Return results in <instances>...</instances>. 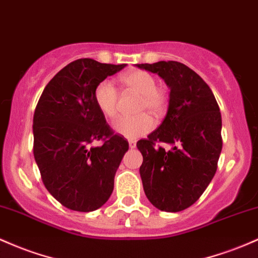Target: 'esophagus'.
I'll list each match as a JSON object with an SVG mask.
<instances>
[{
    "label": "esophagus",
    "mask_w": 258,
    "mask_h": 258,
    "mask_svg": "<svg viewBox=\"0 0 258 258\" xmlns=\"http://www.w3.org/2000/svg\"><path fill=\"white\" fill-rule=\"evenodd\" d=\"M128 146H130V148H135L136 147V141H128Z\"/></svg>",
    "instance_id": "34e87169"
}]
</instances>
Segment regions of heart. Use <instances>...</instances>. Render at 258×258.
<instances>
[{"instance_id":"obj_1","label":"heart","mask_w":258,"mask_h":258,"mask_svg":"<svg viewBox=\"0 0 258 258\" xmlns=\"http://www.w3.org/2000/svg\"><path fill=\"white\" fill-rule=\"evenodd\" d=\"M121 82L130 90L141 94L138 103V111L148 110L154 116H160L166 107V95L158 88L157 79L146 71H132L124 73ZM95 105L104 116L114 118L118 111V92L110 81H103L95 87ZM154 127L153 118L148 114H138L136 116H122L114 123V130L118 135L127 138H136L147 135Z\"/></svg>"}]
</instances>
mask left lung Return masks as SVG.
Instances as JSON below:
<instances>
[{
    "instance_id": "obj_1",
    "label": "left lung",
    "mask_w": 258,
    "mask_h": 258,
    "mask_svg": "<svg viewBox=\"0 0 258 258\" xmlns=\"http://www.w3.org/2000/svg\"><path fill=\"white\" fill-rule=\"evenodd\" d=\"M136 66L157 73L170 89L163 122L137 142L143 155L140 174L144 194L160 211H183L201 197L217 171L223 147L219 106L208 84L181 62Z\"/></svg>"
}]
</instances>
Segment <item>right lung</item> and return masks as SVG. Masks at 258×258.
Returning a JSON list of instances; mask_svg holds the SVG:
<instances>
[{"label":"right lung","mask_w":258,"mask_h":258,"mask_svg":"<svg viewBox=\"0 0 258 258\" xmlns=\"http://www.w3.org/2000/svg\"><path fill=\"white\" fill-rule=\"evenodd\" d=\"M126 64L79 58L45 87L33 118L34 158L45 187L62 206L93 212L114 189L128 142L115 135L94 101L95 87ZM94 140H103L93 147Z\"/></svg>","instance_id":"add662e5"}]
</instances>
